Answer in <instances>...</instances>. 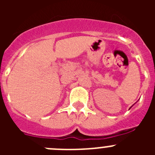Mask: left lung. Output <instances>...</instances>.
<instances>
[{"label":"left lung","mask_w":155,"mask_h":155,"mask_svg":"<svg viewBox=\"0 0 155 155\" xmlns=\"http://www.w3.org/2000/svg\"><path fill=\"white\" fill-rule=\"evenodd\" d=\"M131 107H132V106H131ZM131 107H130V108H131Z\"/></svg>","instance_id":"1"}]
</instances>
